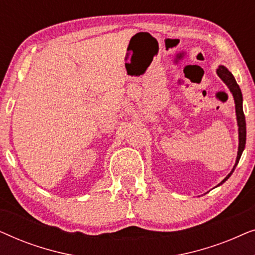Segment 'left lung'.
<instances>
[{
	"label": "left lung",
	"instance_id": "left-lung-1",
	"mask_svg": "<svg viewBox=\"0 0 255 255\" xmlns=\"http://www.w3.org/2000/svg\"><path fill=\"white\" fill-rule=\"evenodd\" d=\"M217 74L219 78L222 79V81L228 86V88L230 89V92L232 93L233 99H235V104H236V115H237V123H238V132H239V146H238V154H237V159H236V163L233 166V168L231 172L229 173V175L225 177L224 180L222 181L218 186H221L225 182L226 180L229 179L230 176L232 175V173L235 172L237 165H238L240 156L243 154L244 148H245V144H246V122H245V115H244V110H243V94L242 90H240L238 83H237L235 76L232 75V73L229 71L228 68L224 67V66H219L217 68Z\"/></svg>",
	"mask_w": 255,
	"mask_h": 255
}]
</instances>
